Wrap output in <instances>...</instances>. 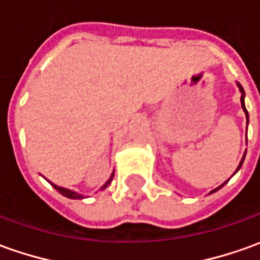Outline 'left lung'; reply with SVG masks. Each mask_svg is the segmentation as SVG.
I'll use <instances>...</instances> for the list:
<instances>
[{
    "instance_id": "obj_1",
    "label": "left lung",
    "mask_w": 260,
    "mask_h": 260,
    "mask_svg": "<svg viewBox=\"0 0 260 260\" xmlns=\"http://www.w3.org/2000/svg\"><path fill=\"white\" fill-rule=\"evenodd\" d=\"M236 85H238V88H239V91H241V93H242V95H241V105H242V109H243V112H245V115H246V119H248V121H249L248 111H246V107H245V91H243V88H242L241 84H238V82H236ZM245 156H246V152L243 153V156H242L241 162H239V165H238V168H236V171H235V174H236V172H238V171L241 169L242 164H243V160H245ZM228 181H229V179H228ZM228 181H226V182H228ZM226 182H223V183H222L220 186H218V188H215V189H213V190H211V193H213V192H216V190L220 189V188H222V186H223V185H225Z\"/></svg>"
}]
</instances>
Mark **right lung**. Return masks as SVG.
<instances>
[{
  "label": "right lung",
  "mask_w": 260,
  "mask_h": 260,
  "mask_svg": "<svg viewBox=\"0 0 260 260\" xmlns=\"http://www.w3.org/2000/svg\"><path fill=\"white\" fill-rule=\"evenodd\" d=\"M112 178H114V172L111 174V176H109V179H108L102 186H101V189L100 190H104V189H107L108 188V185L112 182ZM48 181V179H47ZM49 182V181H48ZM54 188H55L61 195H63V197H67V198H70V199H84V195H81V193H78V192H75V190H71V189H67V188H62V186H58V185H55V183H52V182H49Z\"/></svg>",
  "instance_id": "obj_1"
}]
</instances>
